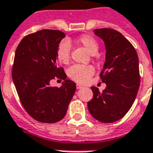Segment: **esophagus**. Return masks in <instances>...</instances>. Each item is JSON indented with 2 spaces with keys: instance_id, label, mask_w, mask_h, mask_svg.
I'll return each mask as SVG.
<instances>
[{
  "instance_id": "34e87169",
  "label": "esophagus",
  "mask_w": 153,
  "mask_h": 153,
  "mask_svg": "<svg viewBox=\"0 0 153 153\" xmlns=\"http://www.w3.org/2000/svg\"><path fill=\"white\" fill-rule=\"evenodd\" d=\"M76 87H77V89H81V88H82L83 86H82V85H80V84H77Z\"/></svg>"
}]
</instances>
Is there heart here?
<instances>
[{
  "mask_svg": "<svg viewBox=\"0 0 153 153\" xmlns=\"http://www.w3.org/2000/svg\"><path fill=\"white\" fill-rule=\"evenodd\" d=\"M77 44L85 47L89 52L95 54L98 50V43L92 36L83 34L75 39ZM71 46L67 40H63L59 44L56 50V58L62 64H67L70 61ZM94 74V68L90 65H74L68 69L67 74L71 79L79 83H86Z\"/></svg>",
  "mask_w": 153,
  "mask_h": 153,
  "instance_id": "b5f03b06",
  "label": "heart"
}]
</instances>
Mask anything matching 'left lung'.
I'll use <instances>...</instances> for the list:
<instances>
[{"instance_id":"1","label":"left lung","mask_w":153,"mask_h":153,"mask_svg":"<svg viewBox=\"0 0 153 153\" xmlns=\"http://www.w3.org/2000/svg\"><path fill=\"white\" fill-rule=\"evenodd\" d=\"M94 32L103 39L106 49L105 62L100 73L106 87L101 93L92 86L93 98L87 105L94 118L111 123L122 118L136 99L140 80L138 55L121 32L112 28H98Z\"/></svg>"}]
</instances>
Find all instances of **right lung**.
Masks as SVG:
<instances>
[{"mask_svg": "<svg viewBox=\"0 0 153 153\" xmlns=\"http://www.w3.org/2000/svg\"><path fill=\"white\" fill-rule=\"evenodd\" d=\"M64 37L59 30H40L24 37L16 50L12 77L18 96L27 114L43 123L62 120L76 90L56 63V50ZM55 78L65 80L60 88L50 86Z\"/></svg>", "mask_w": 153, "mask_h": 153, "instance_id": "add662e5", "label": "right lung"}]
</instances>
